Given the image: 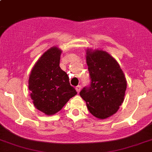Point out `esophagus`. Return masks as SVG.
Masks as SVG:
<instances>
[{
    "label": "esophagus",
    "instance_id": "esophagus-1",
    "mask_svg": "<svg viewBox=\"0 0 152 152\" xmlns=\"http://www.w3.org/2000/svg\"><path fill=\"white\" fill-rule=\"evenodd\" d=\"M81 86H80V85H78V86H76V91H77L78 93H79V91H80V90H81Z\"/></svg>",
    "mask_w": 152,
    "mask_h": 152
}]
</instances>
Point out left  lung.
<instances>
[{"label":"left lung","instance_id":"8db88e82","mask_svg":"<svg viewBox=\"0 0 152 152\" xmlns=\"http://www.w3.org/2000/svg\"><path fill=\"white\" fill-rule=\"evenodd\" d=\"M90 84L80 91L93 115L104 119L113 115L124 100L127 82L119 64L102 50L86 53Z\"/></svg>","mask_w":152,"mask_h":152}]
</instances>
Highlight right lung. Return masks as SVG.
Segmentation results:
<instances>
[{
    "label": "right lung",
    "instance_id": "obj_1",
    "mask_svg": "<svg viewBox=\"0 0 152 152\" xmlns=\"http://www.w3.org/2000/svg\"><path fill=\"white\" fill-rule=\"evenodd\" d=\"M61 50L53 47L45 52L31 70L29 89L35 107L50 115L61 110L77 92L67 73L60 67Z\"/></svg>",
    "mask_w": 152,
    "mask_h": 152
}]
</instances>
